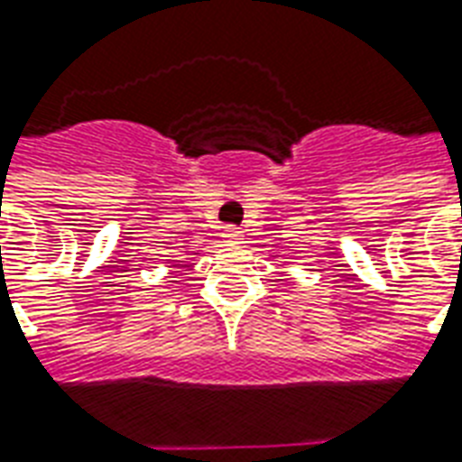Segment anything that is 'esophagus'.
Masks as SVG:
<instances>
[{"mask_svg":"<svg viewBox=\"0 0 462 462\" xmlns=\"http://www.w3.org/2000/svg\"><path fill=\"white\" fill-rule=\"evenodd\" d=\"M222 237H225L227 245H235V242L242 240V232L237 230V227H225V230H222Z\"/></svg>","mask_w":462,"mask_h":462,"instance_id":"esophagus-1","label":"esophagus"}]
</instances>
